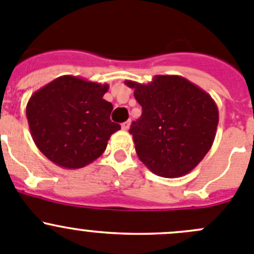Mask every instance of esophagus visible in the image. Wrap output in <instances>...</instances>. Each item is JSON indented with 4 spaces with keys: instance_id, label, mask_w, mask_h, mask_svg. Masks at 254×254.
Returning <instances> with one entry per match:
<instances>
[{
    "instance_id": "1",
    "label": "esophagus",
    "mask_w": 254,
    "mask_h": 254,
    "mask_svg": "<svg viewBox=\"0 0 254 254\" xmlns=\"http://www.w3.org/2000/svg\"><path fill=\"white\" fill-rule=\"evenodd\" d=\"M129 126H131V121H126V122L122 123V126H121V127H122L123 131H128Z\"/></svg>"
}]
</instances>
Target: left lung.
I'll list each match as a JSON object with an SVG mask.
<instances>
[{"label":"left lung","mask_w":254,"mask_h":254,"mask_svg":"<svg viewBox=\"0 0 254 254\" xmlns=\"http://www.w3.org/2000/svg\"><path fill=\"white\" fill-rule=\"evenodd\" d=\"M125 83L142 106L141 117L129 128L138 158L161 177L187 175L213 144L218 126L213 98L176 74H158L147 84Z\"/></svg>","instance_id":"obj_1"}]
</instances>
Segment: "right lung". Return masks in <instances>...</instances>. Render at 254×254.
<instances>
[{
	"mask_svg": "<svg viewBox=\"0 0 254 254\" xmlns=\"http://www.w3.org/2000/svg\"><path fill=\"white\" fill-rule=\"evenodd\" d=\"M108 88L66 74L31 96L26 107L31 136L52 163L77 170L105 152L110 137L121 129L110 120L112 103L103 100Z\"/></svg>",
	"mask_w": 254,
	"mask_h": 254,
	"instance_id": "1",
	"label": "right lung"
}]
</instances>
